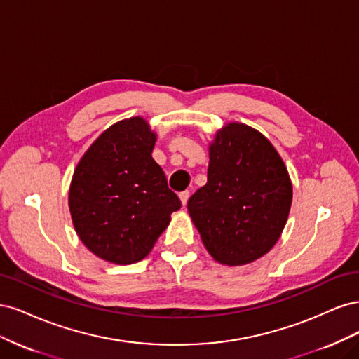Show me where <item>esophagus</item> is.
I'll return each mask as SVG.
<instances>
[{
    "label": "esophagus",
    "instance_id": "esophagus-1",
    "mask_svg": "<svg viewBox=\"0 0 359 359\" xmlns=\"http://www.w3.org/2000/svg\"><path fill=\"white\" fill-rule=\"evenodd\" d=\"M189 198H190V191H189V190H184V191H181V193H180V199H181V203H182L184 206L187 205Z\"/></svg>",
    "mask_w": 359,
    "mask_h": 359
}]
</instances>
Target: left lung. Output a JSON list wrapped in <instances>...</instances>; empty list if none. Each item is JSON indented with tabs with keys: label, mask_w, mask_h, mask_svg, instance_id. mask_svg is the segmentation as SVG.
Returning <instances> with one entry per match:
<instances>
[{
	"label": "left lung",
	"mask_w": 359,
	"mask_h": 359,
	"mask_svg": "<svg viewBox=\"0 0 359 359\" xmlns=\"http://www.w3.org/2000/svg\"><path fill=\"white\" fill-rule=\"evenodd\" d=\"M290 203L292 182L276 148L257 130L232 123L210 147L208 181L187 210L208 253L238 266L274 247Z\"/></svg>",
	"instance_id": "8db88e82"
}]
</instances>
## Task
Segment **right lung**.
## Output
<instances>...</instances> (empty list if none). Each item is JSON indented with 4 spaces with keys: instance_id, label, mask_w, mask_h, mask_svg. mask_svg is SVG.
Segmentation results:
<instances>
[{
    "instance_id": "right-lung-1",
    "label": "right lung",
    "mask_w": 359,
    "mask_h": 359,
    "mask_svg": "<svg viewBox=\"0 0 359 359\" xmlns=\"http://www.w3.org/2000/svg\"><path fill=\"white\" fill-rule=\"evenodd\" d=\"M154 144L144 118L124 119L97 137L73 173L69 206L76 233L107 262L142 260L181 208L151 156Z\"/></svg>"
}]
</instances>
